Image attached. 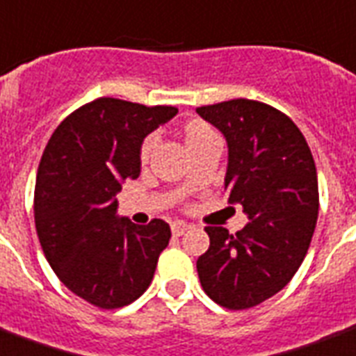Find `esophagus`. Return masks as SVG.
<instances>
[{
	"label": "esophagus",
	"instance_id": "1",
	"mask_svg": "<svg viewBox=\"0 0 356 356\" xmlns=\"http://www.w3.org/2000/svg\"><path fill=\"white\" fill-rule=\"evenodd\" d=\"M188 224H186V222H183V220H175L172 224V233L173 235H175V237H181V235H183L184 232H186V229H188Z\"/></svg>",
	"mask_w": 356,
	"mask_h": 356
}]
</instances>
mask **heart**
I'll use <instances>...</instances> for the list:
<instances>
[{
    "instance_id": "1",
    "label": "heart",
    "mask_w": 356,
    "mask_h": 356,
    "mask_svg": "<svg viewBox=\"0 0 356 356\" xmlns=\"http://www.w3.org/2000/svg\"><path fill=\"white\" fill-rule=\"evenodd\" d=\"M209 132H213V130L209 129L207 124L200 123V121H194V123H190L188 127H186V143L194 142V140L209 134ZM153 147H154V136H149V138H145V142H143L142 145V159H147Z\"/></svg>"
}]
</instances>
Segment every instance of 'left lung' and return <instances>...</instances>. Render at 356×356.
I'll list each match as a JSON object with an SVG mask.
<instances>
[{
  "mask_svg": "<svg viewBox=\"0 0 356 356\" xmlns=\"http://www.w3.org/2000/svg\"><path fill=\"white\" fill-rule=\"evenodd\" d=\"M196 112L226 136V190L250 222L237 232L207 226L197 259L203 291L227 310L261 305L289 284L305 259L319 213L316 162L286 113L233 99Z\"/></svg>",
  "mask_w": 356,
  "mask_h": 356,
  "instance_id": "left-lung-1",
  "label": "left lung"
}]
</instances>
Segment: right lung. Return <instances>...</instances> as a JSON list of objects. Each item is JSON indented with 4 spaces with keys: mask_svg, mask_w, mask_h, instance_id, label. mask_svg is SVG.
Listing matches in <instances>:
<instances>
[{
    "mask_svg": "<svg viewBox=\"0 0 356 356\" xmlns=\"http://www.w3.org/2000/svg\"><path fill=\"white\" fill-rule=\"evenodd\" d=\"M175 113L100 97L61 121L40 159L33 213L42 252L70 291L102 310L142 297L172 237L160 218H118L115 194L140 175L143 138Z\"/></svg>",
    "mask_w": 356,
    "mask_h": 356,
    "instance_id": "obj_1",
    "label": "right lung"
}]
</instances>
